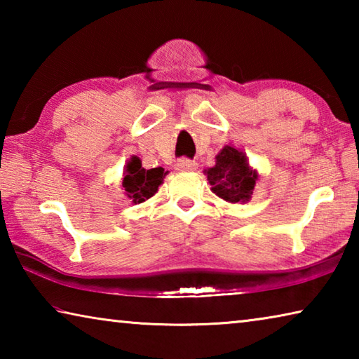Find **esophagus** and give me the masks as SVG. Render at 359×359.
<instances>
[{
	"mask_svg": "<svg viewBox=\"0 0 359 359\" xmlns=\"http://www.w3.org/2000/svg\"><path fill=\"white\" fill-rule=\"evenodd\" d=\"M175 168H177L179 171H193V169H196V163L190 160V158H180Z\"/></svg>",
	"mask_w": 359,
	"mask_h": 359,
	"instance_id": "1",
	"label": "esophagus"
}]
</instances>
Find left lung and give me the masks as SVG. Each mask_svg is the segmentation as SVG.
Listing matches in <instances>:
<instances>
[{
    "label": "left lung",
    "mask_w": 359,
    "mask_h": 359,
    "mask_svg": "<svg viewBox=\"0 0 359 359\" xmlns=\"http://www.w3.org/2000/svg\"><path fill=\"white\" fill-rule=\"evenodd\" d=\"M215 166L205 171L212 191L229 203L248 201L258 175L248 168L245 155L226 145L215 156Z\"/></svg>",
    "instance_id": "obj_1"
}]
</instances>
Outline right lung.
<instances>
[{"label": "right lung", "mask_w": 359, "mask_h": 359, "mask_svg": "<svg viewBox=\"0 0 359 359\" xmlns=\"http://www.w3.org/2000/svg\"><path fill=\"white\" fill-rule=\"evenodd\" d=\"M166 174L168 172L163 168L144 169L141 160L137 156H133L126 165L121 185H123L128 198L133 199V203L139 204L154 196Z\"/></svg>", "instance_id": "obj_1"}]
</instances>
